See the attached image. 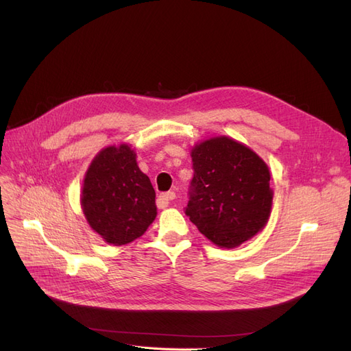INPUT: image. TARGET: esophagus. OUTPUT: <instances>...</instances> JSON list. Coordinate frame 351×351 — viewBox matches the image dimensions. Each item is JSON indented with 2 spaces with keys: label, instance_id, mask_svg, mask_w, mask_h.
I'll use <instances>...</instances> for the list:
<instances>
[{
  "label": "esophagus",
  "instance_id": "1",
  "mask_svg": "<svg viewBox=\"0 0 351 351\" xmlns=\"http://www.w3.org/2000/svg\"><path fill=\"white\" fill-rule=\"evenodd\" d=\"M176 199V193L174 192H167V193H162L161 196L158 197V205L159 208H165L169 205V202Z\"/></svg>",
  "mask_w": 351,
  "mask_h": 351
}]
</instances>
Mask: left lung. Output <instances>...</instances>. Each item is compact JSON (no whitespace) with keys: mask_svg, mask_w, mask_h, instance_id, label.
I'll return each instance as SVG.
<instances>
[{"mask_svg":"<svg viewBox=\"0 0 351 351\" xmlns=\"http://www.w3.org/2000/svg\"><path fill=\"white\" fill-rule=\"evenodd\" d=\"M193 178L186 215L219 247H237L267 226L272 208L269 168L250 147L227 136L192 149Z\"/></svg>","mask_w":351,"mask_h":351,"instance_id":"8db88e82","label":"left lung"}]
</instances>
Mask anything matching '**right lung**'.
I'll list each match as a JSON object with an SVG mask.
<instances>
[{"mask_svg":"<svg viewBox=\"0 0 351 351\" xmlns=\"http://www.w3.org/2000/svg\"><path fill=\"white\" fill-rule=\"evenodd\" d=\"M80 202L90 228L114 246L141 237L156 217L151 180L125 143L105 147L93 158Z\"/></svg>","mask_w":351,"mask_h":351,"instance_id":"right-lung-1","label":"right lung"}]
</instances>
